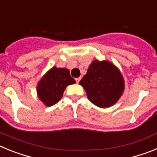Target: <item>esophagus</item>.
Returning a JSON list of instances; mask_svg holds the SVG:
<instances>
[{
    "mask_svg": "<svg viewBox=\"0 0 157 157\" xmlns=\"http://www.w3.org/2000/svg\"><path fill=\"white\" fill-rule=\"evenodd\" d=\"M75 80H76V82L78 83V82H79L80 80H81V77H79V78H76Z\"/></svg>",
    "mask_w": 157,
    "mask_h": 157,
    "instance_id": "1",
    "label": "esophagus"
}]
</instances>
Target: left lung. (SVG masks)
Segmentation results:
<instances>
[{
  "label": "left lung",
  "instance_id": "8db88e82",
  "mask_svg": "<svg viewBox=\"0 0 157 157\" xmlns=\"http://www.w3.org/2000/svg\"><path fill=\"white\" fill-rule=\"evenodd\" d=\"M79 84L88 99L100 108L115 105L124 90V80L120 70L107 60H94Z\"/></svg>",
  "mask_w": 157,
  "mask_h": 157
}]
</instances>
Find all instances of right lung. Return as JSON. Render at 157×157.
Wrapping results in <instances>:
<instances>
[{"label":"right lung","instance_id":"1","mask_svg":"<svg viewBox=\"0 0 157 157\" xmlns=\"http://www.w3.org/2000/svg\"><path fill=\"white\" fill-rule=\"evenodd\" d=\"M75 82L68 69L53 67L37 84V96L46 106H52L61 99L66 87Z\"/></svg>","mask_w":157,"mask_h":157}]
</instances>
